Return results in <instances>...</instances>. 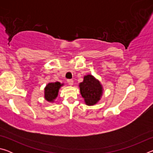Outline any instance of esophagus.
Here are the masks:
<instances>
[{"label":"esophagus","instance_id":"1","mask_svg":"<svg viewBox=\"0 0 153 153\" xmlns=\"http://www.w3.org/2000/svg\"><path fill=\"white\" fill-rule=\"evenodd\" d=\"M67 83H68L69 85H71H71L74 84V80L71 79H67Z\"/></svg>","mask_w":153,"mask_h":153}]
</instances>
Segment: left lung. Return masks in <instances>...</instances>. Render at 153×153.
I'll list each match as a JSON object with an SVG mask.
<instances>
[{"instance_id":"1","label":"left lung","mask_w":153,"mask_h":153,"mask_svg":"<svg viewBox=\"0 0 153 153\" xmlns=\"http://www.w3.org/2000/svg\"><path fill=\"white\" fill-rule=\"evenodd\" d=\"M80 93L87 105H94L100 100L102 94V88L98 80L91 75L84 76V81L80 83Z\"/></svg>"}]
</instances>
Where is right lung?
I'll return each instance as SVG.
<instances>
[{
    "mask_svg": "<svg viewBox=\"0 0 153 153\" xmlns=\"http://www.w3.org/2000/svg\"><path fill=\"white\" fill-rule=\"evenodd\" d=\"M63 86L60 82L49 83L45 89V97L46 100L48 102H53L54 99H55L58 95L59 90L60 87Z\"/></svg>",
    "mask_w": 153,
    "mask_h": 153,
    "instance_id": "right-lung-1",
    "label": "right lung"
}]
</instances>
